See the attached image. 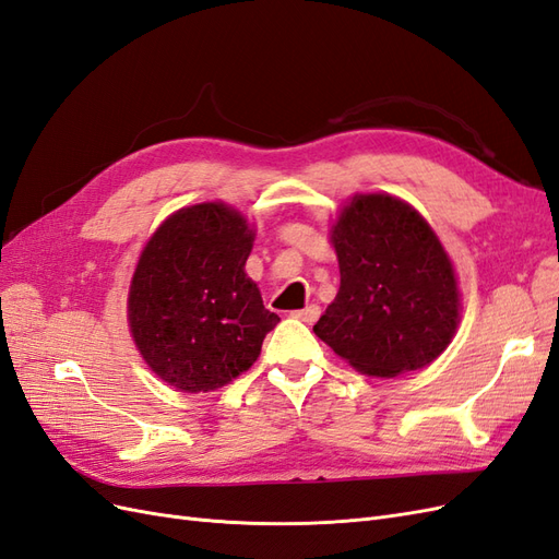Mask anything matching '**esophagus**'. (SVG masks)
Returning <instances> with one entry per match:
<instances>
[{
	"mask_svg": "<svg viewBox=\"0 0 559 559\" xmlns=\"http://www.w3.org/2000/svg\"><path fill=\"white\" fill-rule=\"evenodd\" d=\"M297 321H301V323H309V325H313L318 318H321V307L318 305H309L307 309H301V311H295L293 313Z\"/></svg>",
	"mask_w": 559,
	"mask_h": 559,
	"instance_id": "esophagus-1",
	"label": "esophagus"
}]
</instances>
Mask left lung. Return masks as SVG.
I'll return each instance as SVG.
<instances>
[{
    "instance_id": "obj_1",
    "label": "left lung",
    "mask_w": 559,
    "mask_h": 559,
    "mask_svg": "<svg viewBox=\"0 0 559 559\" xmlns=\"http://www.w3.org/2000/svg\"><path fill=\"white\" fill-rule=\"evenodd\" d=\"M340 293L313 325L334 354L370 377L426 368L450 346L461 311L454 266L409 203L356 194L332 227Z\"/></svg>"
}]
</instances>
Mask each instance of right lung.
Segmentation results:
<instances>
[{
	"mask_svg": "<svg viewBox=\"0 0 559 559\" xmlns=\"http://www.w3.org/2000/svg\"><path fill=\"white\" fill-rule=\"evenodd\" d=\"M254 231L227 203L173 213L142 250L129 293L140 356L166 384L205 393L258 360L281 318L246 274Z\"/></svg>",
	"mask_w": 559,
	"mask_h": 559,
	"instance_id": "right-lung-1",
	"label": "right lung"
}]
</instances>
